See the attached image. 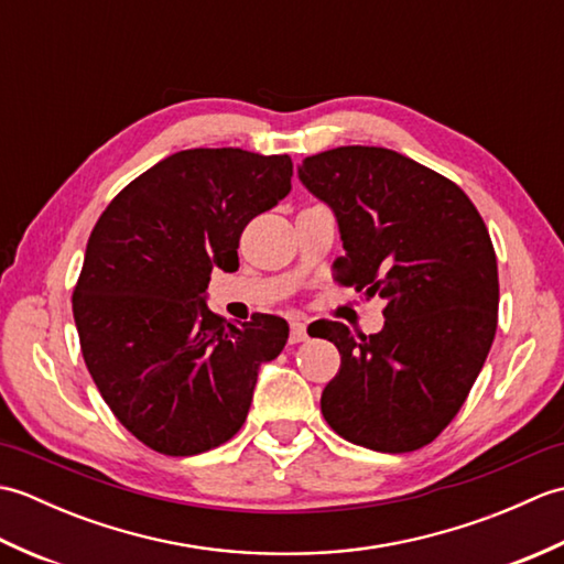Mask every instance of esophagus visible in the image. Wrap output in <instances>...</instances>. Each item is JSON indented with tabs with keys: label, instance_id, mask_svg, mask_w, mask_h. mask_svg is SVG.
Returning a JSON list of instances; mask_svg holds the SVG:
<instances>
[{
	"label": "esophagus",
	"instance_id": "esophagus-1",
	"mask_svg": "<svg viewBox=\"0 0 564 564\" xmlns=\"http://www.w3.org/2000/svg\"><path fill=\"white\" fill-rule=\"evenodd\" d=\"M291 344H301L307 339V327L305 322H291Z\"/></svg>",
	"mask_w": 564,
	"mask_h": 564
}]
</instances>
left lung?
Segmentation results:
<instances>
[{
	"label": "left lung",
	"mask_w": 564,
	"mask_h": 564,
	"mask_svg": "<svg viewBox=\"0 0 564 564\" xmlns=\"http://www.w3.org/2000/svg\"><path fill=\"white\" fill-rule=\"evenodd\" d=\"M297 174L337 215L346 254L334 281L386 301L378 334L332 319L315 329L341 354L322 414L356 446L422 448L460 412L495 341L499 275L482 215L451 178L386 148L319 152Z\"/></svg>",
	"instance_id": "obj_1"
}]
</instances>
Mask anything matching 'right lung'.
Here are the masks:
<instances>
[{
	"label": "right lung",
	"instance_id": "add662e5",
	"mask_svg": "<svg viewBox=\"0 0 564 564\" xmlns=\"http://www.w3.org/2000/svg\"><path fill=\"white\" fill-rule=\"evenodd\" d=\"M289 154L182 150L118 194L89 237L72 293L84 364L118 422L148 448L196 455L242 429L257 373L289 325L208 310L210 273L237 271L242 230L289 196Z\"/></svg>",
	"mask_w": 564,
	"mask_h": 564
}]
</instances>
